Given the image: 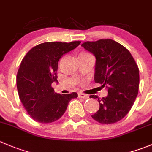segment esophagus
<instances>
[{
	"label": "esophagus",
	"mask_w": 152,
	"mask_h": 152,
	"mask_svg": "<svg viewBox=\"0 0 152 152\" xmlns=\"http://www.w3.org/2000/svg\"><path fill=\"white\" fill-rule=\"evenodd\" d=\"M79 97H80V98H82V99H88V98H89V96H88V95H86V94H82V93H79Z\"/></svg>",
	"instance_id": "obj_1"
}]
</instances>
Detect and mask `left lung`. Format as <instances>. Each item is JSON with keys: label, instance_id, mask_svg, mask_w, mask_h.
<instances>
[{"label": "left lung", "instance_id": "8db88e82", "mask_svg": "<svg viewBox=\"0 0 152 152\" xmlns=\"http://www.w3.org/2000/svg\"><path fill=\"white\" fill-rule=\"evenodd\" d=\"M96 57L94 81L105 87L108 94L98 98L99 109L91 117L102 124H112L127 115L139 90V68L131 53L112 39H100L82 45Z\"/></svg>", "mask_w": 152, "mask_h": 152}]
</instances>
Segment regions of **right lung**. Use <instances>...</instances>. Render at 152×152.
Returning a JSON list of instances; mask_svg holds the SVG:
<instances>
[{
  "label": "right lung",
  "mask_w": 152,
  "mask_h": 152,
  "mask_svg": "<svg viewBox=\"0 0 152 152\" xmlns=\"http://www.w3.org/2000/svg\"><path fill=\"white\" fill-rule=\"evenodd\" d=\"M81 42H45L32 48L22 59L16 82L19 98L28 114L35 121L50 123L61 118L76 92L59 94L51 85L58 82V63L64 54Z\"/></svg>",
  "instance_id": "obj_1"
}]
</instances>
